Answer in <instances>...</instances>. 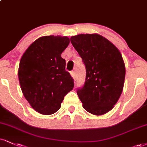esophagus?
Segmentation results:
<instances>
[{
	"instance_id": "1",
	"label": "esophagus",
	"mask_w": 147,
	"mask_h": 147,
	"mask_svg": "<svg viewBox=\"0 0 147 147\" xmlns=\"http://www.w3.org/2000/svg\"><path fill=\"white\" fill-rule=\"evenodd\" d=\"M70 75L73 78H75V71H71L70 72Z\"/></svg>"
}]
</instances>
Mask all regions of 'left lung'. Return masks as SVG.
Returning <instances> with one entry per match:
<instances>
[{
  "mask_svg": "<svg viewBox=\"0 0 147 147\" xmlns=\"http://www.w3.org/2000/svg\"><path fill=\"white\" fill-rule=\"evenodd\" d=\"M70 42L86 66L84 85L77 91L83 107L97 116L108 112L124 86L125 66L121 53L98 34L77 35Z\"/></svg>",
  "mask_w": 147,
  "mask_h": 147,
  "instance_id": "1",
  "label": "left lung"
}]
</instances>
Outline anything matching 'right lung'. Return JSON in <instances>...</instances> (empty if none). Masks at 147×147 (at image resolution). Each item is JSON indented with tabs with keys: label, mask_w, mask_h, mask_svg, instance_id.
<instances>
[{
	"label": "right lung",
	"mask_w": 147,
	"mask_h": 147,
	"mask_svg": "<svg viewBox=\"0 0 147 147\" xmlns=\"http://www.w3.org/2000/svg\"><path fill=\"white\" fill-rule=\"evenodd\" d=\"M70 43L67 37L44 36L33 42L20 61L18 78L23 94L31 107L42 114L57 112L63 98L74 87L61 57Z\"/></svg>",
	"instance_id": "right-lung-1"
}]
</instances>
